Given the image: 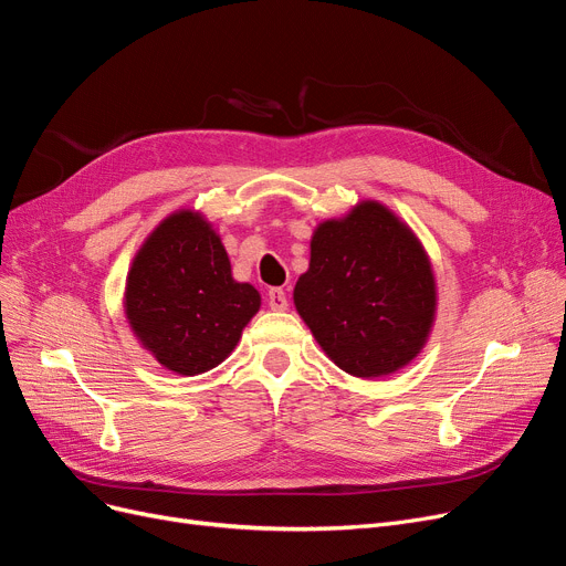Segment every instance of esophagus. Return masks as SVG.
I'll return each instance as SVG.
<instances>
[{
  "label": "esophagus",
  "instance_id": "esophagus-1",
  "mask_svg": "<svg viewBox=\"0 0 566 566\" xmlns=\"http://www.w3.org/2000/svg\"><path fill=\"white\" fill-rule=\"evenodd\" d=\"M268 307L273 312H284L286 305V293L282 289H270L268 291Z\"/></svg>",
  "mask_w": 566,
  "mask_h": 566
}]
</instances>
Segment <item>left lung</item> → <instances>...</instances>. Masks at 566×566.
I'll use <instances>...</instances> for the list:
<instances>
[{"label": "left lung", "mask_w": 566, "mask_h": 566, "mask_svg": "<svg viewBox=\"0 0 566 566\" xmlns=\"http://www.w3.org/2000/svg\"><path fill=\"white\" fill-rule=\"evenodd\" d=\"M293 305L339 370L358 379L396 375L430 339L434 268L402 217L365 199L316 224Z\"/></svg>", "instance_id": "left-lung-1"}]
</instances>
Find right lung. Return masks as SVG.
Instances as JSON below:
<instances>
[{"label": "right lung", "instance_id": "right-lung-1", "mask_svg": "<svg viewBox=\"0 0 566 566\" xmlns=\"http://www.w3.org/2000/svg\"><path fill=\"white\" fill-rule=\"evenodd\" d=\"M127 324L140 347L180 377L203 375L238 347L261 293L238 282L222 238L193 208L166 214L132 259Z\"/></svg>", "mask_w": 566, "mask_h": 566}]
</instances>
